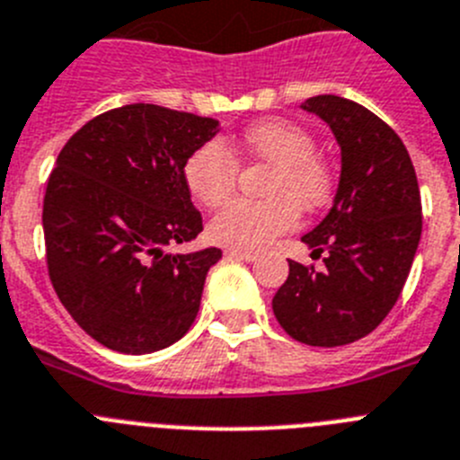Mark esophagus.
<instances>
[{
  "label": "esophagus",
  "mask_w": 460,
  "mask_h": 460,
  "mask_svg": "<svg viewBox=\"0 0 460 460\" xmlns=\"http://www.w3.org/2000/svg\"><path fill=\"white\" fill-rule=\"evenodd\" d=\"M225 254L229 256V259H243V261H256V259H259V256H256L254 252L234 250V247H229V250H225Z\"/></svg>",
  "instance_id": "obj_1"
}]
</instances>
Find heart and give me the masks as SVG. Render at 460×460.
I'll use <instances>...</instances> for the list:
<instances>
[{"label": "heart", "instance_id": "b5f03b06", "mask_svg": "<svg viewBox=\"0 0 460 460\" xmlns=\"http://www.w3.org/2000/svg\"><path fill=\"white\" fill-rule=\"evenodd\" d=\"M245 148L275 164L266 192L270 199H235L208 225L210 240L234 250H261L300 220V208L318 210L332 199L334 173L316 153L305 128L268 119L247 128ZM240 163L222 139L201 144L185 163V183L208 208L225 204L238 183Z\"/></svg>", "mask_w": 460, "mask_h": 460}]
</instances>
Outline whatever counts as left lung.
<instances>
[{
    "label": "left lung",
    "mask_w": 460,
    "mask_h": 460,
    "mask_svg": "<svg viewBox=\"0 0 460 460\" xmlns=\"http://www.w3.org/2000/svg\"><path fill=\"white\" fill-rule=\"evenodd\" d=\"M302 110L332 130L341 176L330 213L302 235L325 266L288 261L272 312L296 341L332 349L374 332L399 300L421 235L420 185L403 142L374 111L332 93Z\"/></svg>",
    "instance_id": "8db88e82"
}]
</instances>
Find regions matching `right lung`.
Wrapping results in <instances>:
<instances>
[{
    "mask_svg": "<svg viewBox=\"0 0 460 460\" xmlns=\"http://www.w3.org/2000/svg\"><path fill=\"white\" fill-rule=\"evenodd\" d=\"M220 121L135 102L91 119L61 148L43 199L49 281L89 337L126 355L179 341L217 247L172 254L204 231L185 163Z\"/></svg>",
    "mask_w": 460,
    "mask_h": 460,
    "instance_id": "right-lung-1",
    "label": "right lung"
}]
</instances>
